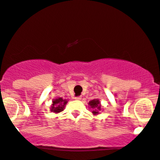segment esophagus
<instances>
[{
  "instance_id": "34e87169",
  "label": "esophagus",
  "mask_w": 160,
  "mask_h": 160,
  "mask_svg": "<svg viewBox=\"0 0 160 160\" xmlns=\"http://www.w3.org/2000/svg\"><path fill=\"white\" fill-rule=\"evenodd\" d=\"M74 99H75V100H80V99H81V96H78V97H75Z\"/></svg>"
}]
</instances>
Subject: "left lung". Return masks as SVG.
<instances>
[{"label":"left lung","instance_id":"left-lung-1","mask_svg":"<svg viewBox=\"0 0 160 160\" xmlns=\"http://www.w3.org/2000/svg\"><path fill=\"white\" fill-rule=\"evenodd\" d=\"M88 106L92 109V112L94 115L99 114V112L101 110V102L98 99H94L88 102Z\"/></svg>","mask_w":160,"mask_h":160}]
</instances>
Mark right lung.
<instances>
[{
  "instance_id": "1",
  "label": "right lung",
  "mask_w": 160,
  "mask_h": 160,
  "mask_svg": "<svg viewBox=\"0 0 160 160\" xmlns=\"http://www.w3.org/2000/svg\"><path fill=\"white\" fill-rule=\"evenodd\" d=\"M53 103H52L51 107V111L54 113H59L60 112L63 111L65 108V106L68 103L67 100L62 99V98H58L53 100Z\"/></svg>"
}]
</instances>
